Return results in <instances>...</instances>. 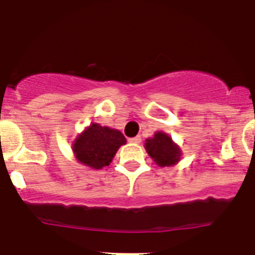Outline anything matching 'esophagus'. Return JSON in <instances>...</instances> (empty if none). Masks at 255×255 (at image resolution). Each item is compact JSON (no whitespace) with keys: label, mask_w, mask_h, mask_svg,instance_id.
Wrapping results in <instances>:
<instances>
[{"label":"esophagus","mask_w":255,"mask_h":255,"mask_svg":"<svg viewBox=\"0 0 255 255\" xmlns=\"http://www.w3.org/2000/svg\"><path fill=\"white\" fill-rule=\"evenodd\" d=\"M129 141H131V143H140L141 141L140 135H138V136H134V138H130Z\"/></svg>","instance_id":"esophagus-1"}]
</instances>
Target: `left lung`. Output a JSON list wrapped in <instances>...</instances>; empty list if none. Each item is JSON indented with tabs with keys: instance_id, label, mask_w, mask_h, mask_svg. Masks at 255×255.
I'll list each match as a JSON object with an SVG mask.
<instances>
[{
	"instance_id": "1",
	"label": "left lung",
	"mask_w": 255,
	"mask_h": 255,
	"mask_svg": "<svg viewBox=\"0 0 255 255\" xmlns=\"http://www.w3.org/2000/svg\"><path fill=\"white\" fill-rule=\"evenodd\" d=\"M145 149L148 154L155 161V163L164 167V166H172L180 159L179 147L171 140V138L164 132H155L154 136L145 140Z\"/></svg>"
}]
</instances>
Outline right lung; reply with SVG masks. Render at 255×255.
Masks as SVG:
<instances>
[{
    "mask_svg": "<svg viewBox=\"0 0 255 255\" xmlns=\"http://www.w3.org/2000/svg\"><path fill=\"white\" fill-rule=\"evenodd\" d=\"M125 143V136L119 130L92 124L82 135H79L73 149L79 162L100 170L111 163L117 149Z\"/></svg>",
    "mask_w": 255,
    "mask_h": 255,
    "instance_id": "right-lung-1",
    "label": "right lung"
}]
</instances>
